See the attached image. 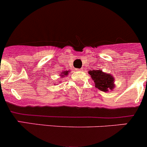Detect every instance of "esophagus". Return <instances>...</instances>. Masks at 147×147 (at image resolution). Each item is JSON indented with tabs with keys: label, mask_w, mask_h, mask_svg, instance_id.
<instances>
[{
	"label": "esophagus",
	"mask_w": 147,
	"mask_h": 147,
	"mask_svg": "<svg viewBox=\"0 0 147 147\" xmlns=\"http://www.w3.org/2000/svg\"><path fill=\"white\" fill-rule=\"evenodd\" d=\"M83 69H84V68H83V67H82V68H80V69H78V70H79L80 72V71H83Z\"/></svg>",
	"instance_id": "esophagus-1"
}]
</instances>
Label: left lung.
Returning a JSON list of instances; mask_svg holds the SVG:
<instances>
[{
    "label": "left lung",
    "mask_w": 147,
    "mask_h": 147,
    "mask_svg": "<svg viewBox=\"0 0 147 147\" xmlns=\"http://www.w3.org/2000/svg\"><path fill=\"white\" fill-rule=\"evenodd\" d=\"M89 75L95 83V86L101 91H109L115 88V78L111 74L106 73L101 70H89Z\"/></svg>",
    "instance_id": "1"
}]
</instances>
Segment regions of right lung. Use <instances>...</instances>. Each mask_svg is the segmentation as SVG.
<instances>
[{
    "mask_svg": "<svg viewBox=\"0 0 147 147\" xmlns=\"http://www.w3.org/2000/svg\"><path fill=\"white\" fill-rule=\"evenodd\" d=\"M69 72H70V71H64L63 72H61V76L62 77H65L67 76V75H68V73H69Z\"/></svg>",
    "mask_w": 147,
    "mask_h": 147,
    "instance_id": "obj_1",
    "label": "right lung"
}]
</instances>
